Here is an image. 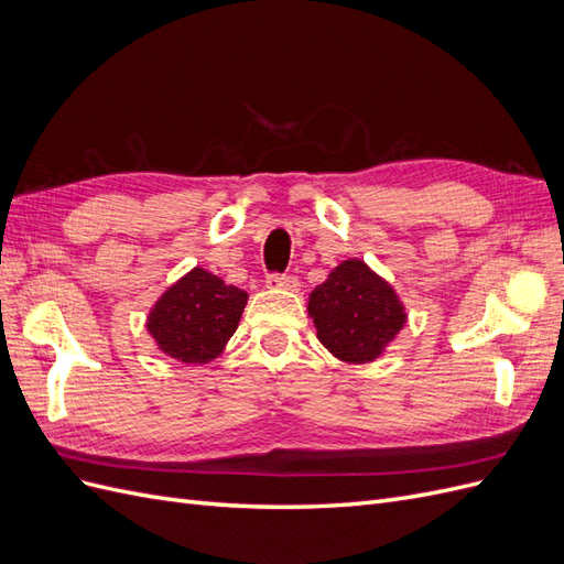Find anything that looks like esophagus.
I'll return each instance as SVG.
<instances>
[{"label":"esophagus","mask_w":564,"mask_h":564,"mask_svg":"<svg viewBox=\"0 0 564 564\" xmlns=\"http://www.w3.org/2000/svg\"><path fill=\"white\" fill-rule=\"evenodd\" d=\"M265 284L270 289H299V280L294 275H284V272H270L265 275Z\"/></svg>","instance_id":"34e87169"}]
</instances>
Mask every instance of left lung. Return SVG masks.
<instances>
[{"instance_id":"obj_1","label":"left lung","mask_w":564,"mask_h":564,"mask_svg":"<svg viewBox=\"0 0 564 564\" xmlns=\"http://www.w3.org/2000/svg\"><path fill=\"white\" fill-rule=\"evenodd\" d=\"M317 338L338 360L371 362L395 338L406 319L390 284L362 261H344L308 301Z\"/></svg>"}]
</instances>
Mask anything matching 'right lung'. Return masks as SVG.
Masks as SVG:
<instances>
[{
	"mask_svg": "<svg viewBox=\"0 0 564 564\" xmlns=\"http://www.w3.org/2000/svg\"><path fill=\"white\" fill-rule=\"evenodd\" d=\"M247 305V292L195 268L158 301L148 329L178 362L204 365L224 350Z\"/></svg>",
	"mask_w": 564,
	"mask_h": 564,
	"instance_id": "obj_1",
	"label": "right lung"
}]
</instances>
